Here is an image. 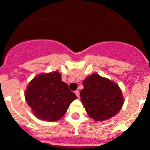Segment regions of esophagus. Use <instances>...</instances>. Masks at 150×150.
<instances>
[{"label":"esophagus","mask_w":150,"mask_h":150,"mask_svg":"<svg viewBox=\"0 0 150 150\" xmlns=\"http://www.w3.org/2000/svg\"><path fill=\"white\" fill-rule=\"evenodd\" d=\"M74 93L76 94V95L77 96V98H79V91L78 90H76V91H74Z\"/></svg>","instance_id":"1"}]
</instances>
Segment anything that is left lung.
<instances>
[{
	"instance_id": "left-lung-1",
	"label": "left lung",
	"mask_w": 150,
	"mask_h": 150,
	"mask_svg": "<svg viewBox=\"0 0 150 150\" xmlns=\"http://www.w3.org/2000/svg\"><path fill=\"white\" fill-rule=\"evenodd\" d=\"M83 84L81 102L90 117L96 121H104L120 112L124 99L117 84L97 74L87 76Z\"/></svg>"
}]
</instances>
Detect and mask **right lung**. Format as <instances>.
I'll return each instance as SVG.
<instances>
[{"label": "right lung", "mask_w": 150, "mask_h": 150, "mask_svg": "<svg viewBox=\"0 0 150 150\" xmlns=\"http://www.w3.org/2000/svg\"><path fill=\"white\" fill-rule=\"evenodd\" d=\"M25 97L37 117L51 122L60 120L77 98L57 71L34 77L28 86Z\"/></svg>", "instance_id": "add662e5"}]
</instances>
